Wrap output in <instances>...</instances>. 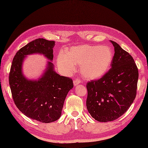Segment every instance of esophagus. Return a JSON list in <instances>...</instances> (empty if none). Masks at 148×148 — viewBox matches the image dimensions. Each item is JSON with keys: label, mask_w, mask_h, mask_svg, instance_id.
I'll return each mask as SVG.
<instances>
[{"label": "esophagus", "mask_w": 148, "mask_h": 148, "mask_svg": "<svg viewBox=\"0 0 148 148\" xmlns=\"http://www.w3.org/2000/svg\"><path fill=\"white\" fill-rule=\"evenodd\" d=\"M80 83H81L80 79H79V78H76V79L74 81V85L76 86L77 84H79Z\"/></svg>", "instance_id": "esophagus-1"}]
</instances>
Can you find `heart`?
<instances>
[{
  "mask_svg": "<svg viewBox=\"0 0 148 148\" xmlns=\"http://www.w3.org/2000/svg\"><path fill=\"white\" fill-rule=\"evenodd\" d=\"M112 58V51L108 46L79 45L68 49L65 54L60 53L56 62L62 70L69 72L74 71L75 66L80 65L84 77L97 79L108 72Z\"/></svg>",
  "mask_w": 148,
  "mask_h": 148,
  "instance_id": "heart-1",
  "label": "heart"
}]
</instances>
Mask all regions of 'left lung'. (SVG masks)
Instances as JSON below:
<instances>
[{
  "instance_id": "obj_1",
  "label": "left lung",
  "mask_w": 148,
  "mask_h": 148,
  "mask_svg": "<svg viewBox=\"0 0 148 148\" xmlns=\"http://www.w3.org/2000/svg\"><path fill=\"white\" fill-rule=\"evenodd\" d=\"M114 47L111 68L98 80L88 82L86 108L100 122L114 121L129 109L136 97L139 72L134 60L118 44Z\"/></svg>"
}]
</instances>
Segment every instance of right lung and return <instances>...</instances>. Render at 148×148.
<instances>
[{
    "label": "right lung",
    "mask_w": 148,
    "mask_h": 148,
    "mask_svg": "<svg viewBox=\"0 0 148 148\" xmlns=\"http://www.w3.org/2000/svg\"><path fill=\"white\" fill-rule=\"evenodd\" d=\"M55 41L37 39L16 53L12 60L9 83L15 105L27 117L41 123H51L61 116L65 97L73 88L70 77L61 76L48 62L43 76L37 81L27 79L21 71L26 55L40 53L53 60Z\"/></svg>",
    "instance_id": "add662e5"
}]
</instances>
